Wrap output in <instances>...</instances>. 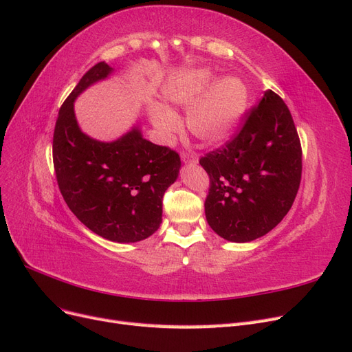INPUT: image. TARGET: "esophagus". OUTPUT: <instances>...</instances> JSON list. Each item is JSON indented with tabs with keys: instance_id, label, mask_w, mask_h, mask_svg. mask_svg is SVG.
Wrapping results in <instances>:
<instances>
[{
	"instance_id": "esophagus-1",
	"label": "esophagus",
	"mask_w": 352,
	"mask_h": 352,
	"mask_svg": "<svg viewBox=\"0 0 352 352\" xmlns=\"http://www.w3.org/2000/svg\"><path fill=\"white\" fill-rule=\"evenodd\" d=\"M182 162L188 166H195L198 163V158L194 157L192 154H184L182 155Z\"/></svg>"
}]
</instances>
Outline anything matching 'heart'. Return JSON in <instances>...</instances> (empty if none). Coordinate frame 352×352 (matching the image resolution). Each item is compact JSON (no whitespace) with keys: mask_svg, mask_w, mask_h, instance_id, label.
I'll list each match as a JSON object with an SVG mask.
<instances>
[{"mask_svg":"<svg viewBox=\"0 0 352 352\" xmlns=\"http://www.w3.org/2000/svg\"><path fill=\"white\" fill-rule=\"evenodd\" d=\"M163 101L188 109L186 124L199 141L214 145L226 141L236 131L247 109L248 91L239 78L219 80L210 69H192L170 79L162 92ZM151 120L164 142L180 129L179 117L163 105L151 109Z\"/></svg>","mask_w":352,"mask_h":352,"instance_id":"obj_1","label":"heart"}]
</instances>
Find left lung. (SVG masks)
I'll use <instances>...</instances> for the list:
<instances>
[{
  "instance_id": "obj_1",
  "label": "left lung",
  "mask_w": 352,
  "mask_h": 352,
  "mask_svg": "<svg viewBox=\"0 0 352 352\" xmlns=\"http://www.w3.org/2000/svg\"><path fill=\"white\" fill-rule=\"evenodd\" d=\"M302 151L289 109L265 91L238 135L199 160L210 176L206 217L219 236L251 242L291 210L301 182Z\"/></svg>"
}]
</instances>
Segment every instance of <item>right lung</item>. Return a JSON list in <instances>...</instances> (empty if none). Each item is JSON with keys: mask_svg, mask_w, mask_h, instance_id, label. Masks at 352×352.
Listing matches in <instances>:
<instances>
[{"mask_svg": "<svg viewBox=\"0 0 352 352\" xmlns=\"http://www.w3.org/2000/svg\"><path fill=\"white\" fill-rule=\"evenodd\" d=\"M113 73L107 63H98L63 102L52 160L60 192L73 214L101 238L131 243L150 238L162 225L163 195L176 182L180 158L167 146L144 140L140 124L110 142L82 132L74 101Z\"/></svg>", "mask_w": 352, "mask_h": 352, "instance_id": "right-lung-1", "label": "right lung"}]
</instances>
